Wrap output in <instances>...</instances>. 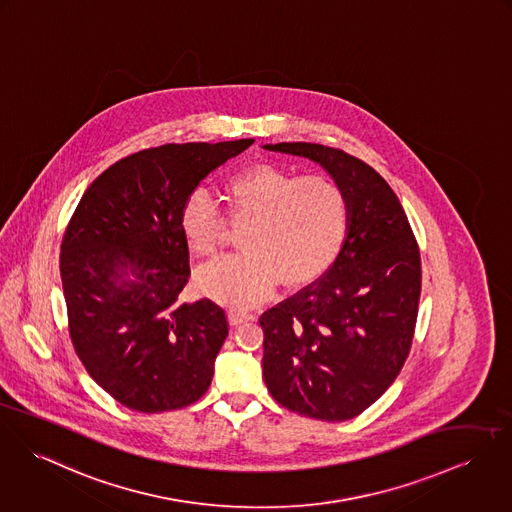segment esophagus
<instances>
[{"label":"esophagus","mask_w":512,"mask_h":512,"mask_svg":"<svg viewBox=\"0 0 512 512\" xmlns=\"http://www.w3.org/2000/svg\"><path fill=\"white\" fill-rule=\"evenodd\" d=\"M229 322L233 326L237 324H243V322H249V320H255V314L247 312V310H239V308H229Z\"/></svg>","instance_id":"esophagus-1"}]
</instances>
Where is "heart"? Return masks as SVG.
<instances>
[{"label": "heart", "mask_w": 512, "mask_h": 512, "mask_svg": "<svg viewBox=\"0 0 512 512\" xmlns=\"http://www.w3.org/2000/svg\"><path fill=\"white\" fill-rule=\"evenodd\" d=\"M229 222L245 224L241 253L222 257L196 277L198 290L228 306H253L279 284L320 279L338 261L351 228L340 182L322 172L296 174L261 163L229 174L222 186ZM178 228L198 259L216 255L228 220L210 192L196 188L180 204Z\"/></svg>", "instance_id": "b5f03b06"}]
</instances>
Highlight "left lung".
<instances>
[{
	"instance_id": "1",
	"label": "left lung",
	"mask_w": 512,
	"mask_h": 512,
	"mask_svg": "<svg viewBox=\"0 0 512 512\" xmlns=\"http://www.w3.org/2000/svg\"><path fill=\"white\" fill-rule=\"evenodd\" d=\"M265 149L320 163L351 204L349 235L330 271L259 318L265 385L296 414L349 420L393 385L410 353L420 249L397 194L367 163L318 143Z\"/></svg>"
}]
</instances>
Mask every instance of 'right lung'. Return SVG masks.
I'll list each match as a JSON object with an SVG mask.
<instances>
[{"mask_svg": "<svg viewBox=\"0 0 512 512\" xmlns=\"http://www.w3.org/2000/svg\"><path fill=\"white\" fill-rule=\"evenodd\" d=\"M253 145L169 143L102 172L80 198L60 243L68 334L88 375L131 410L157 414L204 397L228 338L226 310L180 300L190 277L178 228L200 180ZM129 270L133 282L122 275Z\"/></svg>", "mask_w": 512, "mask_h": 512, "instance_id": "add662e5", "label": "right lung"}]
</instances>
